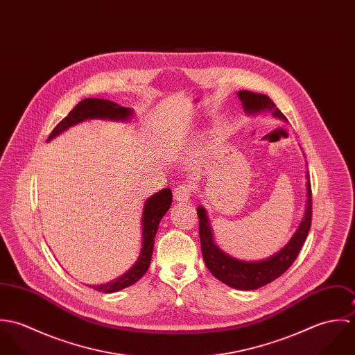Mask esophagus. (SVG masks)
Returning <instances> with one entry per match:
<instances>
[{
	"mask_svg": "<svg viewBox=\"0 0 355 355\" xmlns=\"http://www.w3.org/2000/svg\"><path fill=\"white\" fill-rule=\"evenodd\" d=\"M191 197V187L189 184L178 186L173 191V200L176 202H189Z\"/></svg>",
	"mask_w": 355,
	"mask_h": 355,
	"instance_id": "34e87169",
	"label": "esophagus"
}]
</instances>
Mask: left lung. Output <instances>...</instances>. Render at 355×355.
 <instances>
[{
    "label": "left lung",
    "instance_id": "obj_1",
    "mask_svg": "<svg viewBox=\"0 0 355 355\" xmlns=\"http://www.w3.org/2000/svg\"><path fill=\"white\" fill-rule=\"evenodd\" d=\"M242 102L243 110L248 116H255L261 113H270L275 119L287 121L286 116L276 107L273 101L265 94H257L253 92L242 90L238 93ZM307 165V162H306ZM306 205L304 217L288 241L277 253L259 259V261H245L235 258L221 250L214 242L213 230L206 209L202 205L197 207L200 217V238L203 261L210 273L223 282L224 284L236 290H257L280 277L297 259L300 250L304 246L306 236L311 224V187L309 180V171H306Z\"/></svg>",
    "mask_w": 355,
    "mask_h": 355
}]
</instances>
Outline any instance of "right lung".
Masks as SVG:
<instances>
[{
    "instance_id": "1",
    "label": "right lung",
    "mask_w": 355,
    "mask_h": 355,
    "mask_svg": "<svg viewBox=\"0 0 355 355\" xmlns=\"http://www.w3.org/2000/svg\"><path fill=\"white\" fill-rule=\"evenodd\" d=\"M134 117V109L120 106L116 102L109 100H100V98H86L79 102L69 114L62 119L48 139V142L67 131L68 128L90 120V119H102V120H112V121H130ZM172 203V191L169 189H162L161 191L153 194L149 197L142 209V248L139 252V257L135 263L121 276L117 279L107 282L100 286H90L92 288L101 291L105 294L120 291L125 287L132 286L137 283L149 269L152 261L153 248H154V238L159 225L161 218L168 211Z\"/></svg>"
}]
</instances>
